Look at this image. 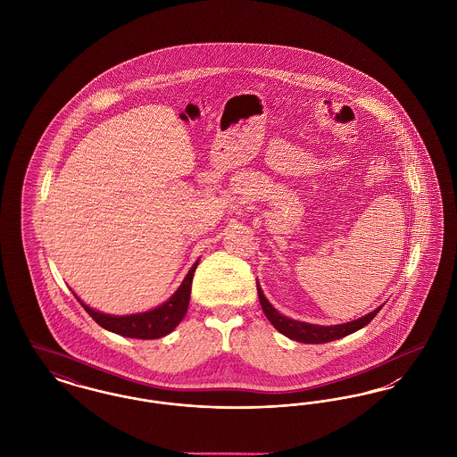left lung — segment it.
Returning a JSON list of instances; mask_svg holds the SVG:
<instances>
[{
	"instance_id": "1",
	"label": "left lung",
	"mask_w": 457,
	"mask_h": 457,
	"mask_svg": "<svg viewBox=\"0 0 457 457\" xmlns=\"http://www.w3.org/2000/svg\"><path fill=\"white\" fill-rule=\"evenodd\" d=\"M257 293H259V300H261L262 310L265 313V317L269 319V322L276 327L281 334L289 339H295L298 343H306V345H322V343H328V341H336L341 339L345 336L353 334L354 330L367 326L373 317L382 310V306H378L377 310L370 312L369 315L353 320L348 324H341V326H313V324H306V322H298L293 319H287L281 315L272 304L269 303L262 293L261 286L257 284Z\"/></svg>"
}]
</instances>
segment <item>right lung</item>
Wrapping results in <instances>:
<instances>
[{"instance_id":"right-lung-1","label":"right lung","mask_w":457,"mask_h":457,"mask_svg":"<svg viewBox=\"0 0 457 457\" xmlns=\"http://www.w3.org/2000/svg\"><path fill=\"white\" fill-rule=\"evenodd\" d=\"M195 262L192 269L188 270L185 281L178 287V291L164 304L159 308H154L151 312L145 313H137V315H127V317H112L101 312H96L88 308L87 304L82 303L77 296V300L86 308L88 315L106 330H111L114 334L125 336V337H135V339H159L168 336L174 327L178 326L190 303V291H192V281H194V272L196 269Z\"/></svg>"}]
</instances>
